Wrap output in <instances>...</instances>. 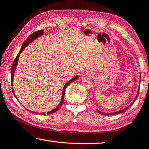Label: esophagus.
<instances>
[{"mask_svg":"<svg viewBox=\"0 0 149 149\" xmlns=\"http://www.w3.org/2000/svg\"><path fill=\"white\" fill-rule=\"evenodd\" d=\"M84 75H86V76H89V77H91L92 75H93V73L90 71H86L84 72Z\"/></svg>","mask_w":149,"mask_h":149,"instance_id":"esophagus-1","label":"esophagus"}]
</instances>
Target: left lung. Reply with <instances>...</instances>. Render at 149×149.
<instances>
[{"label":"left lung","mask_w":149,"mask_h":149,"mask_svg":"<svg viewBox=\"0 0 149 149\" xmlns=\"http://www.w3.org/2000/svg\"><path fill=\"white\" fill-rule=\"evenodd\" d=\"M140 77H141V76H140ZM139 90H138V94H137V96H136V97L135 98V100H134V102H132V103H131L130 105L128 107H127L126 109H123V110H119V111H118V112H113V113H104V112H101V111H100V110H97V112L100 113V114H101V115H104V116H110V115H116V114H118V113H122V112H125L126 111V110H127L128 109H129V108L132 105V104L134 103V101H136V100L137 99V97H138V94H139Z\"/></svg>","instance_id":"8db88e82"}]
</instances>
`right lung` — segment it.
<instances>
[{"label": "right lung", "instance_id": "add662e5", "mask_svg": "<svg viewBox=\"0 0 149 149\" xmlns=\"http://www.w3.org/2000/svg\"><path fill=\"white\" fill-rule=\"evenodd\" d=\"M43 33H44V31L42 30H38V31H35V32H33V33H31L30 36H29L27 39H26V40L25 41L23 42V44H22V46H21V48H20V51L19 52V53H18V54H17V55L16 56V57H15V59H14V61H13V64H12V66H11V86H13V75H14V72H15V68H16V66H17V62H18V59H19V54L21 53V52L23 51V49H24V48L25 47H26V46H27L29 44H30V42H31L32 41H33V40L35 39H36L37 37H38L39 36H42V35L43 34ZM78 78V76H75V77H74V78H72V79L70 81H68V83H67L65 85V86H64V88H63V96H62V100H61V102H60V103H59V105H58L56 108H55V109H54V110H52V111H50V112H47L46 113H47V114L48 115V114H51V113H54V112H55L56 111H57L58 110H59L60 108L61 107V106L63 105V102H64V100H65V90H66V88L67 86H68L70 84V83H72L73 81H74L75 80H76ZM12 90H13V88H12ZM13 93L14 94V92H13ZM15 95V94H14ZM28 110V109H27ZM28 111H30V110H28ZM30 112H33V113H39V114H40V115H45V113H37V112H32V111H30Z\"/></svg>", "mask_w": 149, "mask_h": 149}]
</instances>
